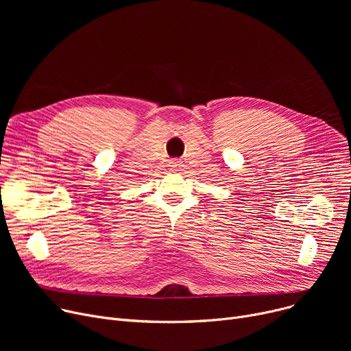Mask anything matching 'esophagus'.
<instances>
[{"label":"esophagus","instance_id":"1","mask_svg":"<svg viewBox=\"0 0 351 351\" xmlns=\"http://www.w3.org/2000/svg\"><path fill=\"white\" fill-rule=\"evenodd\" d=\"M180 166H182V162L178 160V159H172V160L169 162V168H171L172 171H180Z\"/></svg>","mask_w":351,"mask_h":351}]
</instances>
